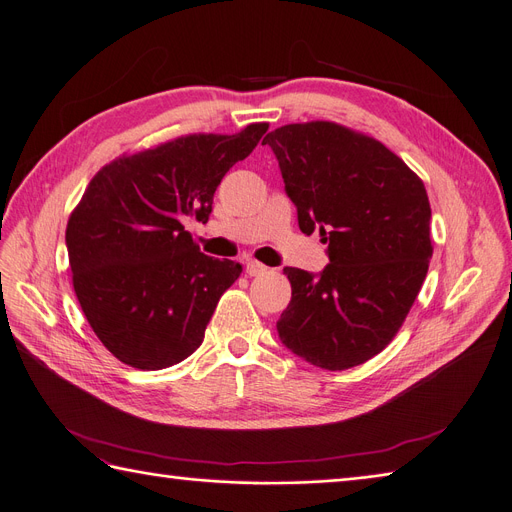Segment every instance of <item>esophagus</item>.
Masks as SVG:
<instances>
[{"instance_id": "esophagus-1", "label": "esophagus", "mask_w": 512, "mask_h": 512, "mask_svg": "<svg viewBox=\"0 0 512 512\" xmlns=\"http://www.w3.org/2000/svg\"><path fill=\"white\" fill-rule=\"evenodd\" d=\"M268 268L263 266V263H259V261H255V259H249L246 261V274L249 276H261L263 272H266Z\"/></svg>"}]
</instances>
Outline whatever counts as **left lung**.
I'll list each match as a JSON object with an SVG mask.
<instances>
[{"label":"left lung","instance_id":"8db88e82","mask_svg":"<svg viewBox=\"0 0 512 512\" xmlns=\"http://www.w3.org/2000/svg\"><path fill=\"white\" fill-rule=\"evenodd\" d=\"M263 145L299 230L329 244L323 272L285 268L293 293L276 323L280 342L320 369L361 365L390 344L424 285L426 187L386 145L333 122L282 126Z\"/></svg>","mask_w":512,"mask_h":512}]
</instances>
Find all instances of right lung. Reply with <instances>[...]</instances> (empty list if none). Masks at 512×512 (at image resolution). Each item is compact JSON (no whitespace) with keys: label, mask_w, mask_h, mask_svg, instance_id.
<instances>
[{"label":"right lung","mask_w":512,"mask_h":512,"mask_svg":"<svg viewBox=\"0 0 512 512\" xmlns=\"http://www.w3.org/2000/svg\"><path fill=\"white\" fill-rule=\"evenodd\" d=\"M266 130L181 137L113 160L88 183L65 232L73 289L122 363L166 369L202 344L242 266L200 253L183 221H208L217 185Z\"/></svg>","instance_id":"obj_1"}]
</instances>
